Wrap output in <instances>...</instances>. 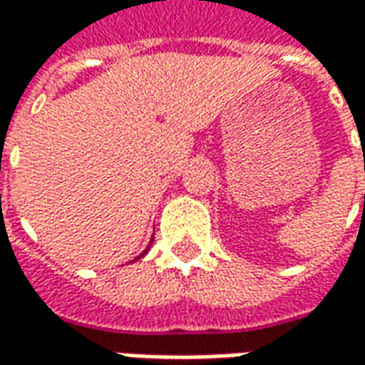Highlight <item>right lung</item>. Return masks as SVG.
<instances>
[{"mask_svg": "<svg viewBox=\"0 0 365 365\" xmlns=\"http://www.w3.org/2000/svg\"><path fill=\"white\" fill-rule=\"evenodd\" d=\"M152 240H154V237H152V238H150V245H152ZM150 245L146 246V250H148V248H150ZM146 250H144V252H143V254H138V256H136L135 260H138V258H140V256H144V254H146Z\"/></svg>", "mask_w": 365, "mask_h": 365, "instance_id": "obj_1", "label": "right lung"}]
</instances>
